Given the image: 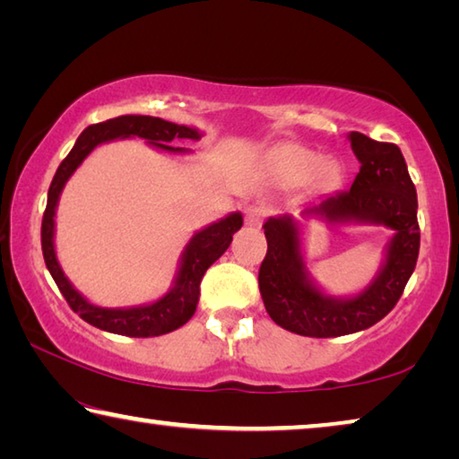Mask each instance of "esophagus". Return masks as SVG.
I'll list each match as a JSON object with an SVG mask.
<instances>
[{
  "instance_id": "obj_1",
  "label": "esophagus",
  "mask_w": 459,
  "mask_h": 459,
  "mask_svg": "<svg viewBox=\"0 0 459 459\" xmlns=\"http://www.w3.org/2000/svg\"><path fill=\"white\" fill-rule=\"evenodd\" d=\"M265 219V208L259 204H251L245 208V222L248 227H259V224Z\"/></svg>"
}]
</instances>
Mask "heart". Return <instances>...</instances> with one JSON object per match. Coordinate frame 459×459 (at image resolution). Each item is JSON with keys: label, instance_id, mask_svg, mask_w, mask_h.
Masks as SVG:
<instances>
[{"label": "heart", "instance_id": "heart-1", "mask_svg": "<svg viewBox=\"0 0 459 459\" xmlns=\"http://www.w3.org/2000/svg\"><path fill=\"white\" fill-rule=\"evenodd\" d=\"M269 164L273 174L283 182H304L309 176L317 172L322 182H332L338 174V168L332 161H324L322 155L307 150L304 145H281L271 152Z\"/></svg>", "mask_w": 459, "mask_h": 459}]
</instances>
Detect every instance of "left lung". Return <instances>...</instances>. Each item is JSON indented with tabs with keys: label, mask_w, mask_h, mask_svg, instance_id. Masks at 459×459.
<instances>
[{
	"label": "left lung",
	"mask_w": 459,
	"mask_h": 459,
	"mask_svg": "<svg viewBox=\"0 0 459 459\" xmlns=\"http://www.w3.org/2000/svg\"><path fill=\"white\" fill-rule=\"evenodd\" d=\"M351 147L360 161L351 190L307 204L301 219L333 227L372 224L393 230L385 261L362 291L338 298L325 293L309 275L301 248V224L290 214L265 221L267 255L259 269V290L267 314L277 325L299 336H346L383 320L397 306L419 257L417 192L401 150L351 131Z\"/></svg>",
	"instance_id": "left-lung-1"
}]
</instances>
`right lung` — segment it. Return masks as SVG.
Wrapping results in <instances>:
<instances>
[{
    "label": "right lung",
    "instance_id": "right-lung-1",
    "mask_svg": "<svg viewBox=\"0 0 459 459\" xmlns=\"http://www.w3.org/2000/svg\"><path fill=\"white\" fill-rule=\"evenodd\" d=\"M129 137L145 139L155 150L166 153H188V150H184V147H172L169 143L176 142V139H192V142H196L202 134L194 127L176 126V123L150 117V115H121V117L89 126L76 139L71 153L62 160L56 174H54L42 219V253L46 267H48L52 279L56 281L60 293L65 295L68 306L84 322H89L99 330L121 333V336L150 338L178 330L194 316L200 298L202 277H204L206 269L227 251L232 235L243 227V214L230 212L224 219L194 232L180 255L172 287L160 299L152 301V304L131 307H103L91 304L79 290H74V285L68 281V277L60 267L56 248H54V229H56L54 216H56L62 190H65L66 182L76 172V168L87 160V155L100 143Z\"/></svg>",
    "mask_w": 459,
    "mask_h": 459
}]
</instances>
